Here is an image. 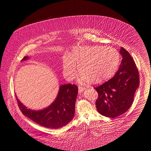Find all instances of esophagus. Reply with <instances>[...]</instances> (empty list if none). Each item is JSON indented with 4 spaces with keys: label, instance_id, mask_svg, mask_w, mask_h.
Instances as JSON below:
<instances>
[{
    "label": "esophagus",
    "instance_id": "34e87169",
    "mask_svg": "<svg viewBox=\"0 0 151 151\" xmlns=\"http://www.w3.org/2000/svg\"><path fill=\"white\" fill-rule=\"evenodd\" d=\"M78 88H79V92L81 93V92H83V91H84V90H86V87H83V86H78Z\"/></svg>",
    "mask_w": 151,
    "mask_h": 151
}]
</instances>
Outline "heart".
<instances>
[{
	"instance_id": "1",
	"label": "heart",
	"mask_w": 151,
	"mask_h": 151,
	"mask_svg": "<svg viewBox=\"0 0 151 151\" xmlns=\"http://www.w3.org/2000/svg\"><path fill=\"white\" fill-rule=\"evenodd\" d=\"M119 62V55L113 48L82 47L73 50L71 56L64 57L63 74L70 81L78 75V66L83 81L99 84L115 73Z\"/></svg>"
}]
</instances>
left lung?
Returning a JSON list of instances; mask_svg holds the SVG:
<instances>
[{"instance_id":"obj_1","label":"left lung","mask_w":151,"mask_h":151,"mask_svg":"<svg viewBox=\"0 0 151 151\" xmlns=\"http://www.w3.org/2000/svg\"><path fill=\"white\" fill-rule=\"evenodd\" d=\"M123 59L115 75L103 84L94 87L98 97L96 101L98 112L102 115L115 118L122 115L131 107L139 76L132 57L122 47Z\"/></svg>"}]
</instances>
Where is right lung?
Instances as JSON below:
<instances>
[{"mask_svg": "<svg viewBox=\"0 0 151 151\" xmlns=\"http://www.w3.org/2000/svg\"><path fill=\"white\" fill-rule=\"evenodd\" d=\"M27 59L28 57L25 56L22 60ZM78 92V87L75 84L62 85L55 101L48 107L39 111L27 109L18 99H16L22 113L34 122L45 127L59 129L73 118Z\"/></svg>", "mask_w": 151, "mask_h": 151, "instance_id": "add662e5", "label": "right lung"}]
</instances>
